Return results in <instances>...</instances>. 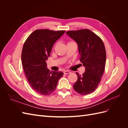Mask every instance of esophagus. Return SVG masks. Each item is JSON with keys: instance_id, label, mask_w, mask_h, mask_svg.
Here are the masks:
<instances>
[{"instance_id": "obj_1", "label": "esophagus", "mask_w": 128, "mask_h": 128, "mask_svg": "<svg viewBox=\"0 0 128 128\" xmlns=\"http://www.w3.org/2000/svg\"><path fill=\"white\" fill-rule=\"evenodd\" d=\"M64 74H69L70 73V72L68 70H65V71H64Z\"/></svg>"}]
</instances>
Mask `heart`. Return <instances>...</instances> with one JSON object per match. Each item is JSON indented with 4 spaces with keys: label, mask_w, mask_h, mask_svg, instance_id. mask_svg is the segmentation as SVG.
Instances as JSON below:
<instances>
[{
    "label": "heart",
    "mask_w": 128,
    "mask_h": 128,
    "mask_svg": "<svg viewBox=\"0 0 128 128\" xmlns=\"http://www.w3.org/2000/svg\"><path fill=\"white\" fill-rule=\"evenodd\" d=\"M68 42V43H70V42Z\"/></svg>",
    "instance_id": "obj_1"
}]
</instances>
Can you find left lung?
<instances>
[{
    "mask_svg": "<svg viewBox=\"0 0 128 128\" xmlns=\"http://www.w3.org/2000/svg\"><path fill=\"white\" fill-rule=\"evenodd\" d=\"M66 34L77 42L80 61L86 68L73 88L79 94L86 95L94 92L101 80L105 67L106 53L102 40L88 29L68 31Z\"/></svg>",
    "mask_w": 128,
    "mask_h": 128,
    "instance_id": "1",
    "label": "left lung"
}]
</instances>
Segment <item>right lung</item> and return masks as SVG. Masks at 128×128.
<instances>
[{"label": "right lung", "instance_id": "add662e5", "mask_svg": "<svg viewBox=\"0 0 128 128\" xmlns=\"http://www.w3.org/2000/svg\"><path fill=\"white\" fill-rule=\"evenodd\" d=\"M65 30L38 29L31 34L23 46L21 60L25 75L30 86L38 94L48 96L55 91L61 72H50L46 61L54 42Z\"/></svg>", "mask_w": 128, "mask_h": 128}]
</instances>
